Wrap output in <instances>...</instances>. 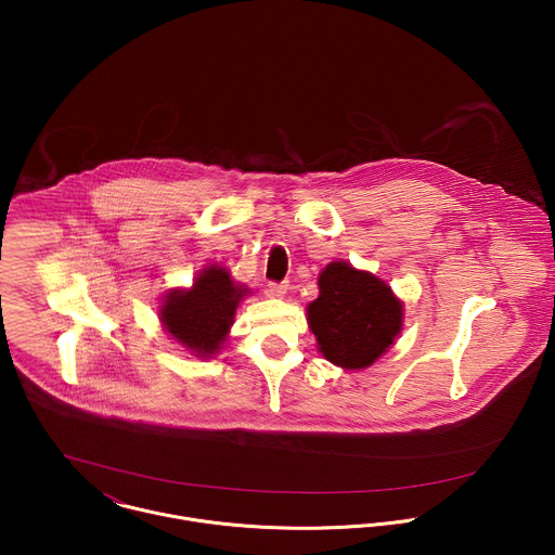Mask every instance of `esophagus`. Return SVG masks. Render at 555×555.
<instances>
[{
    "label": "esophagus",
    "instance_id": "esophagus-1",
    "mask_svg": "<svg viewBox=\"0 0 555 555\" xmlns=\"http://www.w3.org/2000/svg\"><path fill=\"white\" fill-rule=\"evenodd\" d=\"M288 291H291V284H288V282H280V284L271 282V284H269V295H271V297L284 299V297L288 295Z\"/></svg>",
    "mask_w": 555,
    "mask_h": 555
}]
</instances>
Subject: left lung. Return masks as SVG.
I'll use <instances>...</instances> for the list:
<instances>
[{
	"mask_svg": "<svg viewBox=\"0 0 555 555\" xmlns=\"http://www.w3.org/2000/svg\"><path fill=\"white\" fill-rule=\"evenodd\" d=\"M318 291L306 312L326 361L341 370H365L393 346L403 328V301L385 280L335 260L320 271Z\"/></svg>",
	"mask_w": 555,
	"mask_h": 555,
	"instance_id": "1",
	"label": "left lung"
}]
</instances>
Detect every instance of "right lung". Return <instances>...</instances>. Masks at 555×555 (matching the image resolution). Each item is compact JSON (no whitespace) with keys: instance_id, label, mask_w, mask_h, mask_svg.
<instances>
[{"instance_id":"right-lung-1","label":"right lung","mask_w":555,"mask_h":555,"mask_svg":"<svg viewBox=\"0 0 555 555\" xmlns=\"http://www.w3.org/2000/svg\"><path fill=\"white\" fill-rule=\"evenodd\" d=\"M251 295L222 264H207L190 288H172L159 304L164 331L196 359H214L227 344L238 304Z\"/></svg>"}]
</instances>
